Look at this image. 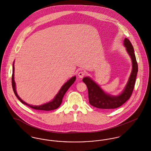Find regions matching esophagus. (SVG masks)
<instances>
[{
	"instance_id": "obj_1",
	"label": "esophagus",
	"mask_w": 151,
	"mask_h": 151,
	"mask_svg": "<svg viewBox=\"0 0 151 151\" xmlns=\"http://www.w3.org/2000/svg\"><path fill=\"white\" fill-rule=\"evenodd\" d=\"M78 75L80 78H83L86 75V72L85 71H81L78 73Z\"/></svg>"
}]
</instances>
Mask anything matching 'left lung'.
Wrapping results in <instances>:
<instances>
[{
  "label": "left lung",
  "instance_id": "1",
  "mask_svg": "<svg viewBox=\"0 0 151 151\" xmlns=\"http://www.w3.org/2000/svg\"><path fill=\"white\" fill-rule=\"evenodd\" d=\"M124 45L131 58L132 68L128 83L121 94L118 96L110 95L106 93L91 78L84 77L83 79V81L88 88L89 102L95 108L107 110L119 108L123 105L132 95L138 72V64L133 46L127 38H125Z\"/></svg>",
  "mask_w": 151,
  "mask_h": 151
}]
</instances>
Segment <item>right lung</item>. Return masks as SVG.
Returning a JSON list of instances; mask_svg holds the SVG:
<instances>
[{
	"label": "right lung",
	"mask_w": 151,
	"mask_h": 151,
	"mask_svg": "<svg viewBox=\"0 0 151 151\" xmlns=\"http://www.w3.org/2000/svg\"><path fill=\"white\" fill-rule=\"evenodd\" d=\"M14 63H13V74H12V83L13 89L15 95L17 96V98L19 99V100L22 102V104L29 106V108H32L34 109L38 110L49 111V110H55V109L59 108L62 102L63 98L65 92H67V91L68 89V88L71 86L74 83V81H76V77L74 76V77L71 78L68 81H67L61 88V89L59 91L58 93L55 96V98L51 102H49L47 104H43L42 105H40V106H33V105H29V104H27L26 102H25L24 101H23L17 95V92H16V83H15V81L14 80Z\"/></svg>",
	"instance_id": "right-lung-1"
}]
</instances>
